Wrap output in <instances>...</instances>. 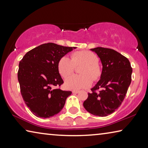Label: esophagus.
Wrapping results in <instances>:
<instances>
[{"label":"esophagus","instance_id":"esophagus-1","mask_svg":"<svg viewBox=\"0 0 148 148\" xmlns=\"http://www.w3.org/2000/svg\"><path fill=\"white\" fill-rule=\"evenodd\" d=\"M79 91H77V90H74V91H72V92H73V93H78Z\"/></svg>","mask_w":148,"mask_h":148}]
</instances>
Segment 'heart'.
<instances>
[{"label":"heart","mask_w":148,"mask_h":148,"mask_svg":"<svg viewBox=\"0 0 148 148\" xmlns=\"http://www.w3.org/2000/svg\"><path fill=\"white\" fill-rule=\"evenodd\" d=\"M99 57L90 51H76L71 54V59L66 56L61 57L57 63V70L60 75L66 78L73 73L75 66L83 64L80 68L79 75H72L65 81L67 89L77 90L89 87L93 81L101 76L102 71L98 64Z\"/></svg>","instance_id":"b5f03b06"}]
</instances>
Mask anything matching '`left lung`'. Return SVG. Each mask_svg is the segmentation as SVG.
I'll list each match as a JSON object with an SVG mask.
<instances>
[{"instance_id": "1", "label": "left lung", "mask_w": 148, "mask_h": 148, "mask_svg": "<svg viewBox=\"0 0 148 148\" xmlns=\"http://www.w3.org/2000/svg\"><path fill=\"white\" fill-rule=\"evenodd\" d=\"M91 49L98 55L103 67L101 79L83 105L91 114L104 117L121 106L131 84L132 69L129 59L116 50L102 47Z\"/></svg>"}]
</instances>
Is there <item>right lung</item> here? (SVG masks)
I'll list each match as a JSON object with an SVG mask.
<instances>
[{"mask_svg": "<svg viewBox=\"0 0 148 148\" xmlns=\"http://www.w3.org/2000/svg\"><path fill=\"white\" fill-rule=\"evenodd\" d=\"M76 48L47 43L30 50L19 64L17 77L25 103L36 117L49 118L59 113L72 92L62 91L57 70L61 57ZM58 86L57 88H55Z\"/></svg>", "mask_w": 148, "mask_h": 148, "instance_id": "obj_1", "label": "right lung"}]
</instances>
